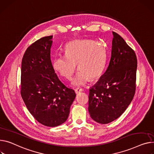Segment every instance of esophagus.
Listing matches in <instances>:
<instances>
[{
  "instance_id": "1",
  "label": "esophagus",
  "mask_w": 154,
  "mask_h": 154,
  "mask_svg": "<svg viewBox=\"0 0 154 154\" xmlns=\"http://www.w3.org/2000/svg\"><path fill=\"white\" fill-rule=\"evenodd\" d=\"M82 91H83V89L81 88H77L75 89V91L76 94H79V93H80V92Z\"/></svg>"
}]
</instances>
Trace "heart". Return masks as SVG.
I'll use <instances>...</instances> for the list:
<instances>
[{"instance_id":"obj_1","label":"heart","mask_w":154,"mask_h":154,"mask_svg":"<svg viewBox=\"0 0 154 154\" xmlns=\"http://www.w3.org/2000/svg\"><path fill=\"white\" fill-rule=\"evenodd\" d=\"M106 60L104 46L94 40H75L66 47V55H58L53 61L54 69L67 79H71L77 70L80 69L74 78L72 85H84L89 77L95 79L103 72Z\"/></svg>"}]
</instances>
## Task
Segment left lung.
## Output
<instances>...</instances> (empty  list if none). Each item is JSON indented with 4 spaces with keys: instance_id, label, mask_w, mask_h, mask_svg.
I'll use <instances>...</instances> for the list:
<instances>
[{
    "instance_id": "1",
    "label": "left lung",
    "mask_w": 154,
    "mask_h": 154,
    "mask_svg": "<svg viewBox=\"0 0 154 154\" xmlns=\"http://www.w3.org/2000/svg\"><path fill=\"white\" fill-rule=\"evenodd\" d=\"M108 67L89 91L88 112L100 124L118 119L127 109L136 91L137 57L119 35L112 32Z\"/></svg>"
}]
</instances>
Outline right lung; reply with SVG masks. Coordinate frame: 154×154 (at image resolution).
<instances>
[{
    "label": "right lung",
    "mask_w": 154,
    "mask_h": 154,
    "mask_svg": "<svg viewBox=\"0 0 154 154\" xmlns=\"http://www.w3.org/2000/svg\"><path fill=\"white\" fill-rule=\"evenodd\" d=\"M53 36L40 38L23 55L21 95L32 115L44 126L56 127L67 119L76 97L55 73L51 60Z\"/></svg>",
    "instance_id": "1"
}]
</instances>
